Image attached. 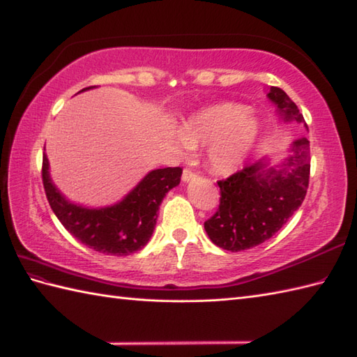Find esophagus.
I'll use <instances>...</instances> for the list:
<instances>
[{"mask_svg": "<svg viewBox=\"0 0 357 357\" xmlns=\"http://www.w3.org/2000/svg\"><path fill=\"white\" fill-rule=\"evenodd\" d=\"M181 178H183V181L192 180V178H195V172L191 168H185L183 174H181Z\"/></svg>", "mask_w": 357, "mask_h": 357, "instance_id": "34e87169", "label": "esophagus"}]
</instances>
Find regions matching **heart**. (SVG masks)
<instances>
[{
    "label": "heart",
    "mask_w": 357,
    "mask_h": 357,
    "mask_svg": "<svg viewBox=\"0 0 357 357\" xmlns=\"http://www.w3.org/2000/svg\"><path fill=\"white\" fill-rule=\"evenodd\" d=\"M258 134V123L241 104H218L202 109L181 128V145L208 147L213 171L229 174L238 169Z\"/></svg>",
    "instance_id": "1"
}]
</instances>
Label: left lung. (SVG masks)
Listing matches in <instances>:
<instances>
[{"label": "left lung", "mask_w": 357, "mask_h": 357, "mask_svg": "<svg viewBox=\"0 0 357 357\" xmlns=\"http://www.w3.org/2000/svg\"><path fill=\"white\" fill-rule=\"evenodd\" d=\"M267 96L278 107L284 121L305 122L295 102L280 86H272ZM308 180L310 142L307 139L293 142L291 155L281 168H268L264 162H257L218 180V209L204 221L211 241L231 252L267 241L303 204Z\"/></svg>", "instance_id": "8db88e82"}]
</instances>
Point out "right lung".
<instances>
[{"mask_svg": "<svg viewBox=\"0 0 357 357\" xmlns=\"http://www.w3.org/2000/svg\"><path fill=\"white\" fill-rule=\"evenodd\" d=\"M181 172L180 166L151 171L121 203L109 208L86 209L67 202L53 186L45 154L41 171L47 200L62 226L86 248L116 257L131 255L149 241L158 206L168 191L180 183Z\"/></svg>", "mask_w": 357, "mask_h": 357, "instance_id": "obj_1", "label": "right lung"}]
</instances>
